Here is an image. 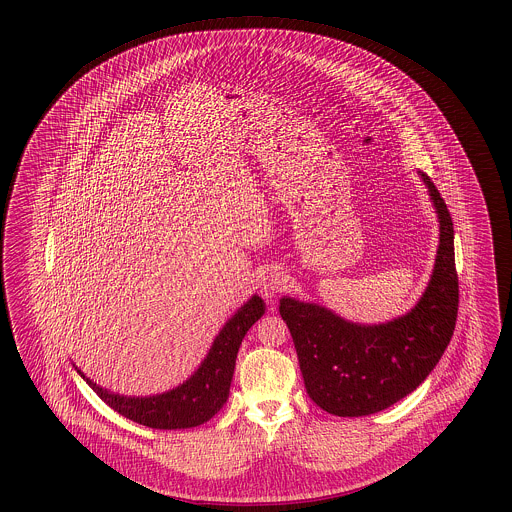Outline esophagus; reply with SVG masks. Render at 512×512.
<instances>
[{"label": "esophagus", "instance_id": "esophagus-1", "mask_svg": "<svg viewBox=\"0 0 512 512\" xmlns=\"http://www.w3.org/2000/svg\"><path fill=\"white\" fill-rule=\"evenodd\" d=\"M287 289V276L279 268H268L261 279V295L266 300H274Z\"/></svg>", "mask_w": 512, "mask_h": 512}]
</instances>
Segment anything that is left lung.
I'll list each match as a JSON object with an SVG mask.
<instances>
[{
  "mask_svg": "<svg viewBox=\"0 0 512 512\" xmlns=\"http://www.w3.org/2000/svg\"><path fill=\"white\" fill-rule=\"evenodd\" d=\"M419 174L439 219V246L413 310L387 323L358 325L319 304L279 300L306 392L330 415L366 417L400 402L424 383L452 338L458 315L452 219L430 176Z\"/></svg>",
  "mask_w": 512,
  "mask_h": 512,
  "instance_id": "1",
  "label": "left lung"
}]
</instances>
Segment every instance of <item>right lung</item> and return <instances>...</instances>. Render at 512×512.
Instances as JSON below:
<instances>
[{
    "label": "right lung",
    "mask_w": 512,
    "mask_h": 512,
    "mask_svg": "<svg viewBox=\"0 0 512 512\" xmlns=\"http://www.w3.org/2000/svg\"><path fill=\"white\" fill-rule=\"evenodd\" d=\"M266 308L263 298L253 295L223 325L212 343L199 370L182 385L155 396H124L99 387L78 368V375L93 388V392L118 411L125 419L139 422L155 430L195 428L216 415L225 405L233 381L234 364L246 332L255 325Z\"/></svg>",
    "instance_id": "obj_1"
}]
</instances>
